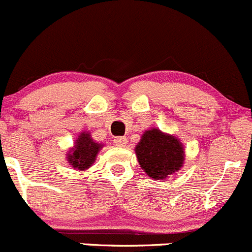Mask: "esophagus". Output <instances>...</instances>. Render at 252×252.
Masks as SVG:
<instances>
[{
    "instance_id": "1",
    "label": "esophagus",
    "mask_w": 252,
    "mask_h": 252,
    "mask_svg": "<svg viewBox=\"0 0 252 252\" xmlns=\"http://www.w3.org/2000/svg\"><path fill=\"white\" fill-rule=\"evenodd\" d=\"M114 144L117 146H120V148H124V146H126V144H127V138L126 137H115Z\"/></svg>"
}]
</instances>
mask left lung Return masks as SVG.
<instances>
[{
  "mask_svg": "<svg viewBox=\"0 0 252 252\" xmlns=\"http://www.w3.org/2000/svg\"><path fill=\"white\" fill-rule=\"evenodd\" d=\"M134 151L141 169L152 180L168 179L181 170L185 163V148L181 140L156 127L144 132Z\"/></svg>",
  "mask_w": 252,
  "mask_h": 252,
  "instance_id": "1",
  "label": "left lung"
}]
</instances>
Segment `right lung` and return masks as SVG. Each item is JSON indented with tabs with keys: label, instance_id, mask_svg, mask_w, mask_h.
Wrapping results in <instances>:
<instances>
[{
	"label": "right lung",
	"instance_id": "add662e5",
	"mask_svg": "<svg viewBox=\"0 0 252 252\" xmlns=\"http://www.w3.org/2000/svg\"><path fill=\"white\" fill-rule=\"evenodd\" d=\"M103 148V144L97 143L92 138L90 132H81L75 139L72 148H70L66 154L67 163L73 169L80 171H86L94 164L100 150Z\"/></svg>",
	"mask_w": 252,
	"mask_h": 252
}]
</instances>
